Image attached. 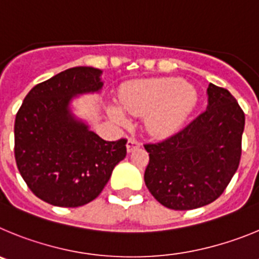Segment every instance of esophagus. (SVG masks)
I'll return each instance as SVG.
<instances>
[{
    "mask_svg": "<svg viewBox=\"0 0 259 259\" xmlns=\"http://www.w3.org/2000/svg\"><path fill=\"white\" fill-rule=\"evenodd\" d=\"M138 147H141V142H139L138 139L130 138L129 141H127V143H126L127 152H132V151H134L135 148H138Z\"/></svg>",
    "mask_w": 259,
    "mask_h": 259,
    "instance_id": "obj_1",
    "label": "esophagus"
}]
</instances>
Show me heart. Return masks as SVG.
<instances>
[{"label":"heart","instance_id":"b5f03b06","mask_svg":"<svg viewBox=\"0 0 259 259\" xmlns=\"http://www.w3.org/2000/svg\"><path fill=\"white\" fill-rule=\"evenodd\" d=\"M196 102V93L179 78H157L125 88L120 94L122 109L133 115H147V127L152 134L166 135L183 122ZM109 115L124 124L126 118L120 109L112 108Z\"/></svg>","mask_w":259,"mask_h":259}]
</instances>
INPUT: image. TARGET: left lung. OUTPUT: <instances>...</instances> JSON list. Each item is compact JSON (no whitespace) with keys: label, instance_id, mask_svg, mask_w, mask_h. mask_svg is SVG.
Instances as JSON below:
<instances>
[{"label":"left lung","instance_id":"8db88e82","mask_svg":"<svg viewBox=\"0 0 259 259\" xmlns=\"http://www.w3.org/2000/svg\"><path fill=\"white\" fill-rule=\"evenodd\" d=\"M208 109L160 142L146 143L147 188L174 210L201 208L223 193L241 157L245 115L227 89L209 83Z\"/></svg>","mask_w":259,"mask_h":259}]
</instances>
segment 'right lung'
<instances>
[{"instance_id": "add662e5", "label": "right lung", "mask_w": 259, "mask_h": 259, "mask_svg": "<svg viewBox=\"0 0 259 259\" xmlns=\"http://www.w3.org/2000/svg\"><path fill=\"white\" fill-rule=\"evenodd\" d=\"M101 74L93 67L60 72L37 83L16 113V166L29 190L55 206L97 199L126 156V139L104 141L69 112L72 98L101 89Z\"/></svg>"}]
</instances>
